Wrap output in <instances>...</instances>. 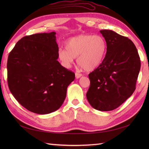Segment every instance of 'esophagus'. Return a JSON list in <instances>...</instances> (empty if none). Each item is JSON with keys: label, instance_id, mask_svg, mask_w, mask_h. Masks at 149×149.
Segmentation results:
<instances>
[{"label": "esophagus", "instance_id": "esophagus-1", "mask_svg": "<svg viewBox=\"0 0 149 149\" xmlns=\"http://www.w3.org/2000/svg\"><path fill=\"white\" fill-rule=\"evenodd\" d=\"M81 76H82V74L79 73H77V72H76V73H75V77H76V79H78V78L81 77Z\"/></svg>", "mask_w": 149, "mask_h": 149}]
</instances>
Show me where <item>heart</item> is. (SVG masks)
<instances>
[{"label":"heart","instance_id":"b5f03b06","mask_svg":"<svg viewBox=\"0 0 149 149\" xmlns=\"http://www.w3.org/2000/svg\"><path fill=\"white\" fill-rule=\"evenodd\" d=\"M65 48L58 51V58L63 66L69 68L78 57V64L85 70L91 71L101 63L107 45L101 35L82 34L68 40Z\"/></svg>","mask_w":149,"mask_h":149}]
</instances>
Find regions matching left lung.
<instances>
[{"instance_id":"8db88e82","label":"left lung","mask_w":149,"mask_h":149,"mask_svg":"<svg viewBox=\"0 0 149 149\" xmlns=\"http://www.w3.org/2000/svg\"><path fill=\"white\" fill-rule=\"evenodd\" d=\"M107 51L105 58L89 74L87 100L101 111L116 109L132 95L141 69V60L134 43L111 30H102Z\"/></svg>"}]
</instances>
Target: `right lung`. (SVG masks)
Segmentation results:
<instances>
[{"label":"right lung","instance_id":"obj_1","mask_svg":"<svg viewBox=\"0 0 149 149\" xmlns=\"http://www.w3.org/2000/svg\"><path fill=\"white\" fill-rule=\"evenodd\" d=\"M56 32L21 38L8 55V85L12 95L26 109L49 114L63 103L75 74L58 61Z\"/></svg>","mask_w":149,"mask_h":149}]
</instances>
